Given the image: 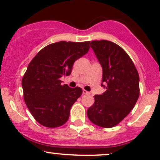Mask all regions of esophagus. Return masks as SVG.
<instances>
[{"instance_id": "1", "label": "esophagus", "mask_w": 160, "mask_h": 160, "mask_svg": "<svg viewBox=\"0 0 160 160\" xmlns=\"http://www.w3.org/2000/svg\"><path fill=\"white\" fill-rule=\"evenodd\" d=\"M83 94L86 95V94H89V92H88V91L85 90V89H83Z\"/></svg>"}]
</instances>
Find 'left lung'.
Wrapping results in <instances>:
<instances>
[{"mask_svg": "<svg viewBox=\"0 0 160 160\" xmlns=\"http://www.w3.org/2000/svg\"><path fill=\"white\" fill-rule=\"evenodd\" d=\"M90 46L102 67V86L106 91L94 96L87 116L96 125L113 128L131 112L139 98V74L127 52L117 44L96 40Z\"/></svg>", "mask_w": 160, "mask_h": 160, "instance_id": "1", "label": "left lung"}]
</instances>
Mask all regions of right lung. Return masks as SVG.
<instances>
[{
	"label": "right lung",
	"instance_id": "obj_1",
	"mask_svg": "<svg viewBox=\"0 0 160 160\" xmlns=\"http://www.w3.org/2000/svg\"><path fill=\"white\" fill-rule=\"evenodd\" d=\"M90 42L61 41L47 45L32 58L22 79L23 98L33 118L47 128L60 127L81 96L80 87L70 88L60 78L71 73L74 61L86 54Z\"/></svg>",
	"mask_w": 160,
	"mask_h": 160
}]
</instances>
